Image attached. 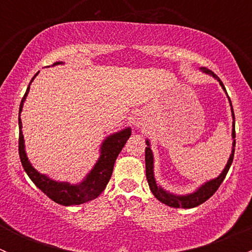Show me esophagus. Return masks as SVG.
<instances>
[{"label": "esophagus", "mask_w": 252, "mask_h": 252, "mask_svg": "<svg viewBox=\"0 0 252 252\" xmlns=\"http://www.w3.org/2000/svg\"><path fill=\"white\" fill-rule=\"evenodd\" d=\"M133 124H134V126H140L141 124H142L141 119L138 118V117H134V118H133Z\"/></svg>", "instance_id": "34e87169"}]
</instances>
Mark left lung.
Listing matches in <instances>:
<instances>
[{
  "label": "left lung",
  "mask_w": 252,
  "mask_h": 252,
  "mask_svg": "<svg viewBox=\"0 0 252 252\" xmlns=\"http://www.w3.org/2000/svg\"><path fill=\"white\" fill-rule=\"evenodd\" d=\"M202 72L206 73V74L212 75L213 78L217 79L220 81V85L222 86L223 90L225 91L224 85L220 81V79L212 72V70L207 69V68H200ZM229 98V96H228ZM230 102V98H229ZM230 106H232V102H230ZM232 116H233V129H232V138H233V149L232 154H230L229 159H228L227 164H225L224 169L222 171V173L218 175L215 179H211L210 182H206L205 184H202L201 187L197 190H195L194 192L188 195H175L172 194V192H168L167 190H164L163 188L159 187L156 183V179H155L154 175V154L151 151V147H150V141L146 140V149H145V164H146V179L147 183H149L150 190L152 191V194L155 195L158 201H161L162 204L171 206V207L175 208H192L196 207V206L204 204L205 201H207L216 191L220 188V185L222 184V182L224 180L225 175H227L228 171H229L230 166H232L233 158H234V151H235V121H234V111H233L232 107Z\"/></svg>",
  "instance_id": "8db88e82"
}]
</instances>
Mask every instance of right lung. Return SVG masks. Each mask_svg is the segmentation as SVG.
<instances>
[{
    "mask_svg": "<svg viewBox=\"0 0 252 252\" xmlns=\"http://www.w3.org/2000/svg\"><path fill=\"white\" fill-rule=\"evenodd\" d=\"M62 62H56L55 64H61ZM39 74V72L34 75L32 81L34 80L35 77ZM30 81V83H32ZM30 84L27 89L24 97L22 98L19 107V118H18V123H19V157L20 162L23 164V168L29 175L32 182L41 190L44 194H46L52 201L57 202V204L63 206H73V205H80L84 202L91 201V200L96 199L101 192L105 190L106 185L110 182L112 172H113L114 162H116L117 157H118L119 152L126 145V140L129 139L131 134L130 128H126L123 130L114 133L112 135L107 136L105 141L102 142L100 147V157H98L97 162L95 163L94 168L91 169L90 173L85 177V179L79 184H70L68 182H56V180L51 179L47 175L39 173L32 163L29 162L27 157V152H25V145H24V136H23L22 131V119H20V113H22L23 105L27 98L28 93H29Z\"/></svg>",
    "mask_w": 252,
    "mask_h": 252,
    "instance_id": "add662e5",
    "label": "right lung"
}]
</instances>
